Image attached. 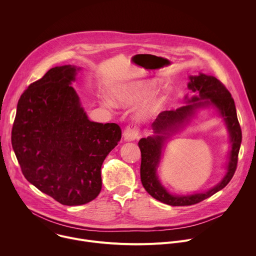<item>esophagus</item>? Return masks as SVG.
<instances>
[{"label":"esophagus","instance_id":"1","mask_svg":"<svg viewBox=\"0 0 256 256\" xmlns=\"http://www.w3.org/2000/svg\"><path fill=\"white\" fill-rule=\"evenodd\" d=\"M138 130L134 126H128L124 132V140L126 142H132L134 140L138 138Z\"/></svg>","mask_w":256,"mask_h":256}]
</instances>
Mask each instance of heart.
<instances>
[{
	"instance_id": "1",
	"label": "heart",
	"mask_w": 256,
	"mask_h": 256,
	"mask_svg": "<svg viewBox=\"0 0 256 256\" xmlns=\"http://www.w3.org/2000/svg\"><path fill=\"white\" fill-rule=\"evenodd\" d=\"M157 87L155 81L136 80L116 86L112 89L110 94L114 102L122 106L134 105L147 98ZM166 98L162 95H154L146 101L136 112V116L140 120L152 118L159 114L164 105Z\"/></svg>"
}]
</instances>
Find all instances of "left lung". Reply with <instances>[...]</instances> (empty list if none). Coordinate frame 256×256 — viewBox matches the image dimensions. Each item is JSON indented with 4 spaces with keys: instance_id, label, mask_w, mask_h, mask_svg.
Masks as SVG:
<instances>
[{
    "instance_id": "1",
    "label": "left lung",
    "mask_w": 256,
    "mask_h": 256,
    "mask_svg": "<svg viewBox=\"0 0 256 256\" xmlns=\"http://www.w3.org/2000/svg\"><path fill=\"white\" fill-rule=\"evenodd\" d=\"M188 88L194 95L184 97L186 105L175 110H166L159 114L151 126L154 134L142 138L138 142L142 154V184L151 196L169 206L196 204L223 190L235 173L242 140L235 103L226 87L214 76L202 72H198L196 76H188ZM210 106L216 108L219 116L224 118L230 132V150L226 166V175L218 184L206 192L186 196L173 195L162 184L156 173L166 144L173 134L180 131L195 117L200 108Z\"/></svg>"
}]
</instances>
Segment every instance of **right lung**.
Instances as JSON below:
<instances>
[{"instance_id": "right-lung-1", "label": "right lung", "mask_w": 256, "mask_h": 256, "mask_svg": "<svg viewBox=\"0 0 256 256\" xmlns=\"http://www.w3.org/2000/svg\"><path fill=\"white\" fill-rule=\"evenodd\" d=\"M81 68L54 66L21 95L12 147L25 178L64 206L87 204L102 188L101 166L122 130L89 120L70 86Z\"/></svg>"}]
</instances>
